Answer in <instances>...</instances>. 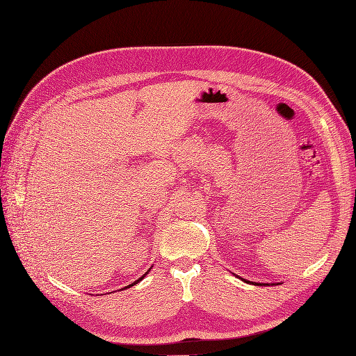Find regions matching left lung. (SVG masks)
<instances>
[{
	"label": "left lung",
	"instance_id": "obj_1",
	"mask_svg": "<svg viewBox=\"0 0 356 356\" xmlns=\"http://www.w3.org/2000/svg\"><path fill=\"white\" fill-rule=\"evenodd\" d=\"M235 277H238L236 274H234ZM241 278V277H239ZM242 280V282H245V283H248V284H254V286H270L268 283H263V284H261V283H255V282H248V280H245V278H241ZM273 286V284H271Z\"/></svg>",
	"mask_w": 356,
	"mask_h": 356
}]
</instances>
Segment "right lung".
<instances>
[{"label":"right lung","instance_id":"1","mask_svg":"<svg viewBox=\"0 0 356 356\" xmlns=\"http://www.w3.org/2000/svg\"><path fill=\"white\" fill-rule=\"evenodd\" d=\"M152 267H153V266H152ZM152 267H149V270H152ZM149 270H148V271H147V273H145V274H144V275H143V277H140V278H138V280H137V282H134V283H133V284H129V286H127V287H124V289H122V290H125V289H129V287H133V286H136V284H137V283H140V282H141V280H143V278H144V277H145V275H147V274H148V273H149Z\"/></svg>","mask_w":356,"mask_h":356}]
</instances>
